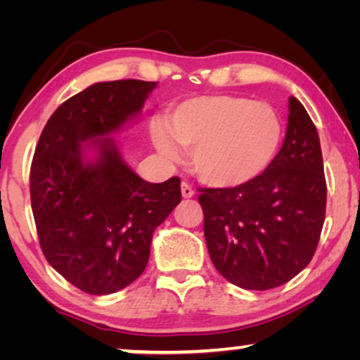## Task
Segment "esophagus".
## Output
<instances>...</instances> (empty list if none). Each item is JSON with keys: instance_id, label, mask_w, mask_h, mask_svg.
I'll use <instances>...</instances> for the list:
<instances>
[{"instance_id": "obj_1", "label": "esophagus", "mask_w": 360, "mask_h": 360, "mask_svg": "<svg viewBox=\"0 0 360 360\" xmlns=\"http://www.w3.org/2000/svg\"><path fill=\"white\" fill-rule=\"evenodd\" d=\"M193 195H195V190L191 188V185L184 181V184H181V196H184V198H191Z\"/></svg>"}]
</instances>
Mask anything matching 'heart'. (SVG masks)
<instances>
[{"instance_id": "obj_1", "label": "heart", "mask_w": 360, "mask_h": 360, "mask_svg": "<svg viewBox=\"0 0 360 360\" xmlns=\"http://www.w3.org/2000/svg\"><path fill=\"white\" fill-rule=\"evenodd\" d=\"M154 146L167 159L190 149L195 175L210 186L234 188L249 184L272 164L283 137L278 112L267 103L236 95L196 96L167 115V127L150 126Z\"/></svg>"}]
</instances>
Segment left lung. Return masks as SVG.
Masks as SVG:
<instances>
[{
    "label": "left lung",
    "instance_id": "1",
    "mask_svg": "<svg viewBox=\"0 0 360 360\" xmlns=\"http://www.w3.org/2000/svg\"><path fill=\"white\" fill-rule=\"evenodd\" d=\"M282 149L267 170L234 188H200L214 267L245 290L287 283L313 259L326 214L319 136L304 106L288 100Z\"/></svg>",
    "mask_w": 360,
    "mask_h": 360
}]
</instances>
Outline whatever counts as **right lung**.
Here are the masks:
<instances>
[{
    "instance_id": "1",
    "label": "right lung",
    "mask_w": 360,
    "mask_h": 360,
    "mask_svg": "<svg viewBox=\"0 0 360 360\" xmlns=\"http://www.w3.org/2000/svg\"><path fill=\"white\" fill-rule=\"evenodd\" d=\"M155 86L132 78L95 83L63 101L39 137L29 176L39 243L47 262L85 293L134 282L155 228L181 200L179 176L142 180L110 136L139 115ZM86 146L97 150L93 161Z\"/></svg>"
}]
</instances>
